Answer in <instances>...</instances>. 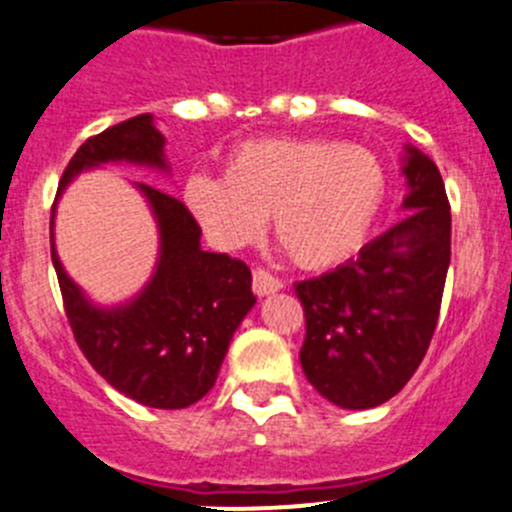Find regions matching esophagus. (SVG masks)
Returning <instances> with one entry per match:
<instances>
[{"label":"esophagus","mask_w":512,"mask_h":512,"mask_svg":"<svg viewBox=\"0 0 512 512\" xmlns=\"http://www.w3.org/2000/svg\"><path fill=\"white\" fill-rule=\"evenodd\" d=\"M282 290V280H277L275 275H270L267 270H255L252 272V292L257 297L275 295V292Z\"/></svg>","instance_id":"1"}]
</instances>
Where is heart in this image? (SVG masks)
<instances>
[{
    "mask_svg": "<svg viewBox=\"0 0 512 512\" xmlns=\"http://www.w3.org/2000/svg\"><path fill=\"white\" fill-rule=\"evenodd\" d=\"M388 197V170L360 145L310 137H265L232 147L222 177L192 175L185 205L212 245L237 250L272 235L302 270L350 260Z\"/></svg>",
    "mask_w": 512,
    "mask_h": 512,
    "instance_id": "b5f03b06",
    "label": "heart"
}]
</instances>
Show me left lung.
<instances>
[{
    "instance_id": "1",
    "label": "left lung",
    "mask_w": 512,
    "mask_h": 512,
    "mask_svg": "<svg viewBox=\"0 0 512 512\" xmlns=\"http://www.w3.org/2000/svg\"><path fill=\"white\" fill-rule=\"evenodd\" d=\"M408 215L360 255L297 282L305 310L300 365L345 410L388 403L405 388L438 325L450 265V202L435 162L405 145Z\"/></svg>"
}]
</instances>
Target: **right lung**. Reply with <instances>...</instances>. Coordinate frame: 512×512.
I'll return each instance as SVG.
<instances>
[{"mask_svg":"<svg viewBox=\"0 0 512 512\" xmlns=\"http://www.w3.org/2000/svg\"><path fill=\"white\" fill-rule=\"evenodd\" d=\"M107 162H132L170 172L165 137L152 114H140L89 137L69 160L57 200L84 170ZM160 230V255L140 295L99 307L64 272L54 250V210L49 222L52 265L64 312L89 365L127 398L160 410L190 408L212 390L232 335L255 305L245 262L200 247V225L177 197L140 185Z\"/></svg>","mask_w":512,"mask_h":512,"instance_id":"right-lung-1","label":"right lung"}]
</instances>
